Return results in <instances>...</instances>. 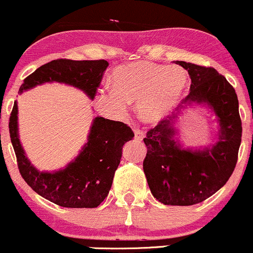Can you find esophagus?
Masks as SVG:
<instances>
[{"instance_id": "34e87169", "label": "esophagus", "mask_w": 253, "mask_h": 253, "mask_svg": "<svg viewBox=\"0 0 253 253\" xmlns=\"http://www.w3.org/2000/svg\"><path fill=\"white\" fill-rule=\"evenodd\" d=\"M134 132H135V140H136V141H141V140L145 137V131H144V130L134 129Z\"/></svg>"}]
</instances>
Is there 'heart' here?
Instances as JSON below:
<instances>
[{"instance_id":"heart-1","label":"heart","mask_w":253,"mask_h":253,"mask_svg":"<svg viewBox=\"0 0 253 253\" xmlns=\"http://www.w3.org/2000/svg\"><path fill=\"white\" fill-rule=\"evenodd\" d=\"M190 78L180 66L137 61L117 67L109 78L111 90L97 96L101 109L123 116L127 103L136 101L139 118L157 124L168 118L186 95Z\"/></svg>"}]
</instances>
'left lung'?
Listing matches in <instances>:
<instances>
[{
	"mask_svg": "<svg viewBox=\"0 0 253 253\" xmlns=\"http://www.w3.org/2000/svg\"><path fill=\"white\" fill-rule=\"evenodd\" d=\"M191 79L183 103H207L220 126L219 141L204 151L183 150L173 140V119L160 122L146 134L144 171L153 197L169 206H191L205 201L225 185L238 162L241 118L235 88L212 67L176 61Z\"/></svg>",
	"mask_w": 253,
	"mask_h": 253,
	"instance_id": "obj_1",
	"label": "left lung"
}]
</instances>
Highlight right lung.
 Returning a JSON list of instances; mask_svg holds the SVG:
<instances>
[{"label": "right lung", "instance_id": "add662e5", "mask_svg": "<svg viewBox=\"0 0 253 253\" xmlns=\"http://www.w3.org/2000/svg\"><path fill=\"white\" fill-rule=\"evenodd\" d=\"M107 67L108 62L105 59H54L28 75L20 85L19 92L46 82H58L79 87L93 98ZM17 114V102H14L8 126L10 141L20 175L31 189L62 207L95 208L100 206L111 190L123 145L134 137L131 127L122 122L97 117L91 126L87 144L74 162L63 170L42 173L36 170L25 157L18 137Z\"/></svg>", "mask_w": 253, "mask_h": 253}]
</instances>
